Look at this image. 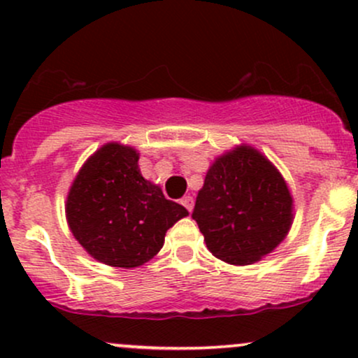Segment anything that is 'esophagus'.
<instances>
[{
    "instance_id": "obj_1",
    "label": "esophagus",
    "mask_w": 358,
    "mask_h": 358,
    "mask_svg": "<svg viewBox=\"0 0 358 358\" xmlns=\"http://www.w3.org/2000/svg\"><path fill=\"white\" fill-rule=\"evenodd\" d=\"M180 203H182L183 207L187 208L188 212H192V210H193V199H192L190 195H188V196H183V199L180 200Z\"/></svg>"
}]
</instances>
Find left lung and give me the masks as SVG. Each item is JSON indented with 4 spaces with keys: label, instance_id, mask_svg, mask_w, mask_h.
<instances>
[{
    "label": "left lung",
    "instance_id": "obj_1",
    "mask_svg": "<svg viewBox=\"0 0 358 358\" xmlns=\"http://www.w3.org/2000/svg\"><path fill=\"white\" fill-rule=\"evenodd\" d=\"M192 219L215 257L248 266L273 252L293 222V196L276 166L237 146L208 168Z\"/></svg>",
    "mask_w": 358,
    "mask_h": 358
}]
</instances>
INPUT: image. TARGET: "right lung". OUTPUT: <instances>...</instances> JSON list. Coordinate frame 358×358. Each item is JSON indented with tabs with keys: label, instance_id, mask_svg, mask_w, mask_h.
I'll return each mask as SVG.
<instances>
[{
	"label": "right lung",
	"instance_id": "obj_1",
	"mask_svg": "<svg viewBox=\"0 0 358 358\" xmlns=\"http://www.w3.org/2000/svg\"><path fill=\"white\" fill-rule=\"evenodd\" d=\"M134 148L108 143L73 180L65 213L79 244L94 259L131 269L159 252L165 234L188 215L166 200L158 185L143 178Z\"/></svg>",
	"mask_w": 358,
	"mask_h": 358
}]
</instances>
